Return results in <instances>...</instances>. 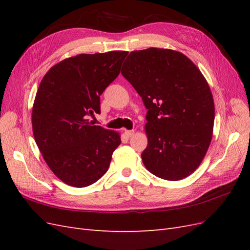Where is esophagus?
Instances as JSON below:
<instances>
[{
  "mask_svg": "<svg viewBox=\"0 0 250 250\" xmlns=\"http://www.w3.org/2000/svg\"><path fill=\"white\" fill-rule=\"evenodd\" d=\"M124 133L127 138H131L134 135V130H125Z\"/></svg>",
  "mask_w": 250,
  "mask_h": 250,
  "instance_id": "obj_1",
  "label": "esophagus"
}]
</instances>
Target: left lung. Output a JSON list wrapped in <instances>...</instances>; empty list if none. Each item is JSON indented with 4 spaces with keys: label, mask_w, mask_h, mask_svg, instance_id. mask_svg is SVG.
<instances>
[{
    "label": "left lung",
    "mask_w": 250,
    "mask_h": 250,
    "mask_svg": "<svg viewBox=\"0 0 250 250\" xmlns=\"http://www.w3.org/2000/svg\"><path fill=\"white\" fill-rule=\"evenodd\" d=\"M121 73L148 109L146 169L171 181L191 175L214 129V99L202 73L183 53L158 48L131 52Z\"/></svg>",
    "instance_id": "obj_1"
}]
</instances>
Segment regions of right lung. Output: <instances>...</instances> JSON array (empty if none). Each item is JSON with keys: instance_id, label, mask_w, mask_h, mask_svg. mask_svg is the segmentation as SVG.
Wrapping results in <instances>:
<instances>
[{"instance_id": "add662e5", "label": "right lung", "mask_w": 250, "mask_h": 250, "mask_svg": "<svg viewBox=\"0 0 250 250\" xmlns=\"http://www.w3.org/2000/svg\"><path fill=\"white\" fill-rule=\"evenodd\" d=\"M126 51L79 54L44 75L32 108L33 135L43 160L64 184L84 188L107 172L119 132L93 125L100 96L120 74Z\"/></svg>"}]
</instances>
